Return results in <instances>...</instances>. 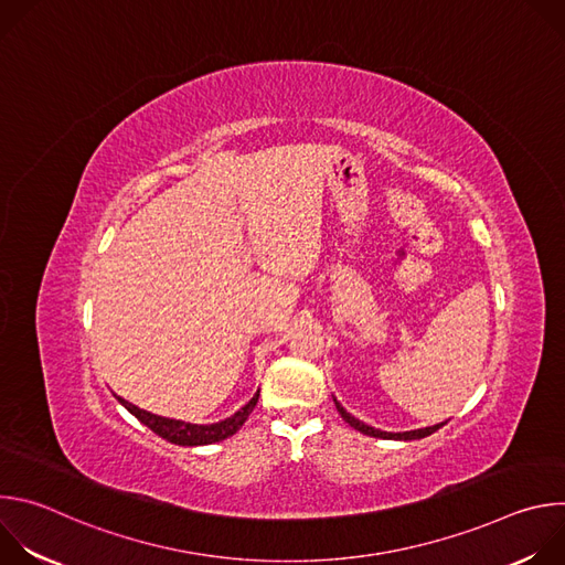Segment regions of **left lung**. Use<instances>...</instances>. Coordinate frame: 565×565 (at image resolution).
Returning <instances> with one entry per match:
<instances>
[{
  "instance_id": "left-lung-1",
  "label": "left lung",
  "mask_w": 565,
  "mask_h": 565,
  "mask_svg": "<svg viewBox=\"0 0 565 565\" xmlns=\"http://www.w3.org/2000/svg\"><path fill=\"white\" fill-rule=\"evenodd\" d=\"M333 402H335V407H338L340 416H342L353 429H358L360 434L371 436V438H384V440H420V438H425V436H431L434 431H438V429L445 425V423H440V425H434V427H423V429H412V431H382V429H375V427H371V425L358 420L355 416H351L335 397H333Z\"/></svg>"
}]
</instances>
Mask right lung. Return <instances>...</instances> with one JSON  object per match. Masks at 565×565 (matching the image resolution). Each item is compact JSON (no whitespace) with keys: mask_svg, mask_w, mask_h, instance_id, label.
I'll return each instance as SVG.
<instances>
[{"mask_svg":"<svg viewBox=\"0 0 565 565\" xmlns=\"http://www.w3.org/2000/svg\"><path fill=\"white\" fill-rule=\"evenodd\" d=\"M116 395V393H114ZM116 399L120 402V405L131 414L136 416L142 425H147L153 434H158L160 438H166L174 445H181V447H199V445H212V443H221L225 438H230L232 434H236L241 429V425H244L248 420V416L253 414L257 399H259V391L250 397L248 405L241 407L234 416L230 418H223L218 423H212V425H196V423H185V420H174V418H166V416H156V414H149L136 405H131V402H127L125 397L116 395Z\"/></svg>","mask_w":565,"mask_h":565,"instance_id":"right-lung-1","label":"right lung"}]
</instances>
